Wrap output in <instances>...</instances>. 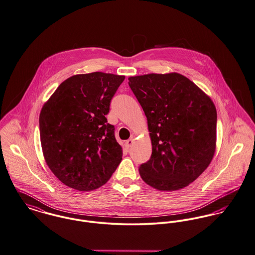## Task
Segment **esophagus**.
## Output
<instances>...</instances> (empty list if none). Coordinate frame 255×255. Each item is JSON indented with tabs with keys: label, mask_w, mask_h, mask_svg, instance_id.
<instances>
[{
	"label": "esophagus",
	"mask_w": 255,
	"mask_h": 255,
	"mask_svg": "<svg viewBox=\"0 0 255 255\" xmlns=\"http://www.w3.org/2000/svg\"><path fill=\"white\" fill-rule=\"evenodd\" d=\"M133 141H134V138H133V137H131V138H129L128 140H126V141H125V147H126L127 149H129V148L131 147Z\"/></svg>",
	"instance_id": "obj_1"
}]
</instances>
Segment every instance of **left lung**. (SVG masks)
I'll use <instances>...</instances> for the list:
<instances>
[{
    "mask_svg": "<svg viewBox=\"0 0 255 255\" xmlns=\"http://www.w3.org/2000/svg\"><path fill=\"white\" fill-rule=\"evenodd\" d=\"M129 87L148 124L152 154L139 165L141 179L160 191L194 182L216 150L217 111L191 80L178 73L130 77Z\"/></svg>",
    "mask_w": 255,
    "mask_h": 255,
    "instance_id": "8db88e82",
    "label": "left lung"
}]
</instances>
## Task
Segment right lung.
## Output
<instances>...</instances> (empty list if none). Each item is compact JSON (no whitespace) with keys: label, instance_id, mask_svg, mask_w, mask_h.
<instances>
[{"label":"right lung","instance_id":"add662e5","mask_svg":"<svg viewBox=\"0 0 255 255\" xmlns=\"http://www.w3.org/2000/svg\"><path fill=\"white\" fill-rule=\"evenodd\" d=\"M124 76L74 75L42 107L40 140L46 163L64 185L93 191L107 183L122 160V148L108 123L111 100Z\"/></svg>","mask_w":255,"mask_h":255}]
</instances>
